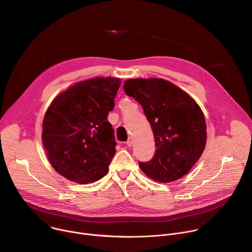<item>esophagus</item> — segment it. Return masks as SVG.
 Returning a JSON list of instances; mask_svg holds the SVG:
<instances>
[{"label": "esophagus", "instance_id": "esophagus-1", "mask_svg": "<svg viewBox=\"0 0 252 252\" xmlns=\"http://www.w3.org/2000/svg\"><path fill=\"white\" fill-rule=\"evenodd\" d=\"M132 144H133V138L132 137H128V139L126 141V145L127 146H132Z\"/></svg>", "mask_w": 252, "mask_h": 252}]
</instances>
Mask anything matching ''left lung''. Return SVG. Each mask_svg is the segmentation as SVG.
<instances>
[{
	"label": "left lung",
	"instance_id": "1",
	"mask_svg": "<svg viewBox=\"0 0 252 252\" xmlns=\"http://www.w3.org/2000/svg\"><path fill=\"white\" fill-rule=\"evenodd\" d=\"M124 89L142 106L154 134L155 154L149 161L138 162L140 169L162 183L186 175L206 146L207 126L198 104L174 84L159 78L129 79Z\"/></svg>",
	"mask_w": 252,
	"mask_h": 252
}]
</instances>
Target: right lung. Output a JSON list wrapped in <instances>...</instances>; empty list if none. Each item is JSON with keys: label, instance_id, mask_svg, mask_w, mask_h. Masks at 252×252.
<instances>
[{"label": "right lung", "instance_id": "add662e5", "mask_svg": "<svg viewBox=\"0 0 252 252\" xmlns=\"http://www.w3.org/2000/svg\"><path fill=\"white\" fill-rule=\"evenodd\" d=\"M120 85L112 77L79 82L46 111L42 143L53 168L66 179L87 184L108 173L117 145L108 115Z\"/></svg>", "mask_w": 252, "mask_h": 252}]
</instances>
